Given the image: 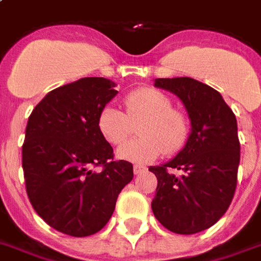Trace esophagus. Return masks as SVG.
Wrapping results in <instances>:
<instances>
[{"label":"esophagus","mask_w":261,"mask_h":261,"mask_svg":"<svg viewBox=\"0 0 261 261\" xmlns=\"http://www.w3.org/2000/svg\"><path fill=\"white\" fill-rule=\"evenodd\" d=\"M133 170H134V174L138 175V174H141V173H144V171H145V167H144V166L134 165Z\"/></svg>","instance_id":"34e87169"}]
</instances>
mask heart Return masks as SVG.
Listing matches in <instances>:
<instances>
[{"label": "heart", "instance_id": "obj_1", "mask_svg": "<svg viewBox=\"0 0 261 261\" xmlns=\"http://www.w3.org/2000/svg\"><path fill=\"white\" fill-rule=\"evenodd\" d=\"M124 113L106 106L98 116V130L111 145H121L133 134L138 122L140 138L117 149L120 159L148 163L163 152L175 153L188 140L190 121L184 112L171 106L165 92L152 87H141L123 99Z\"/></svg>", "mask_w": 261, "mask_h": 261}]
</instances>
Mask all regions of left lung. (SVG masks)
Listing matches in <instances>:
<instances>
[{
  "label": "left lung",
  "mask_w": 261,
  "mask_h": 261,
  "mask_svg": "<svg viewBox=\"0 0 261 261\" xmlns=\"http://www.w3.org/2000/svg\"><path fill=\"white\" fill-rule=\"evenodd\" d=\"M155 87L182 101L191 134L174 159L149 167L158 178L152 212L171 232H200L223 217L235 194L241 158L237 119L219 91L191 77L156 79ZM173 168L183 174L170 173Z\"/></svg>",
  "instance_id": "1"
}]
</instances>
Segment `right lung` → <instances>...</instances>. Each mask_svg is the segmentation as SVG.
I'll use <instances>...</instances> for the list:
<instances>
[{
    "instance_id": "right-lung-1",
    "label": "right lung",
    "mask_w": 261,
    "mask_h": 261,
    "mask_svg": "<svg viewBox=\"0 0 261 261\" xmlns=\"http://www.w3.org/2000/svg\"><path fill=\"white\" fill-rule=\"evenodd\" d=\"M103 77H84L52 90L33 109L22 146L26 192L45 223L71 237L101 231L133 165L113 160L98 116L117 94ZM101 165V170L93 167Z\"/></svg>"
}]
</instances>
